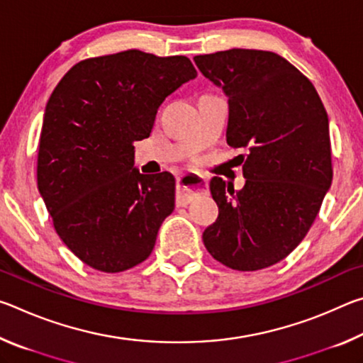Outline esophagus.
Returning <instances> with one entry per match:
<instances>
[{"label":"esophagus","mask_w":363,"mask_h":363,"mask_svg":"<svg viewBox=\"0 0 363 363\" xmlns=\"http://www.w3.org/2000/svg\"><path fill=\"white\" fill-rule=\"evenodd\" d=\"M208 187V182L203 176L200 174H184L179 181H177V205L187 206L196 195L205 194Z\"/></svg>","instance_id":"34e87169"}]
</instances>
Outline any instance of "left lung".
<instances>
[{"mask_svg":"<svg viewBox=\"0 0 363 363\" xmlns=\"http://www.w3.org/2000/svg\"><path fill=\"white\" fill-rule=\"evenodd\" d=\"M194 60L229 97L227 144L248 149L242 190L210 182L219 214L203 243L233 270L270 267L303 242L333 181L327 110L311 79L275 52L235 48Z\"/></svg>","mask_w":363,"mask_h":363,"instance_id":"left-lung-1","label":"left lung"}]
</instances>
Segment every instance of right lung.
Here are the masks:
<instances>
[{"mask_svg": "<svg viewBox=\"0 0 363 363\" xmlns=\"http://www.w3.org/2000/svg\"><path fill=\"white\" fill-rule=\"evenodd\" d=\"M195 77L186 56L128 49L82 60L54 88L36 182L60 240L86 266L116 274L150 256L176 181L140 174L134 143L150 136L164 97Z\"/></svg>", "mask_w": 363, "mask_h": 363, "instance_id": "1", "label": "right lung"}]
</instances>
